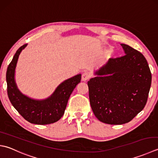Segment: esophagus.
<instances>
[{
	"instance_id": "esophagus-1",
	"label": "esophagus",
	"mask_w": 158,
	"mask_h": 158,
	"mask_svg": "<svg viewBox=\"0 0 158 158\" xmlns=\"http://www.w3.org/2000/svg\"><path fill=\"white\" fill-rule=\"evenodd\" d=\"M89 78H90V75H89V74L88 72H84L81 75V79L82 81H85L88 80Z\"/></svg>"
}]
</instances>
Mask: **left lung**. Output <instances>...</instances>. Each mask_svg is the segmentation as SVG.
Instances as JSON below:
<instances>
[{
  "mask_svg": "<svg viewBox=\"0 0 158 158\" xmlns=\"http://www.w3.org/2000/svg\"><path fill=\"white\" fill-rule=\"evenodd\" d=\"M124 56L110 58L88 81L95 116L110 125L128 123L144 109L151 84L149 64L140 52L121 44Z\"/></svg>",
  "mask_w": 158,
  "mask_h": 158,
  "instance_id": "obj_1",
  "label": "left lung"
}]
</instances>
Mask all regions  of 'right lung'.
I'll return each mask as SVG.
<instances>
[{"instance_id": "right-lung-1", "label": "right lung", "mask_w": 158, "mask_h": 158, "mask_svg": "<svg viewBox=\"0 0 158 158\" xmlns=\"http://www.w3.org/2000/svg\"><path fill=\"white\" fill-rule=\"evenodd\" d=\"M24 44L18 49L6 73L7 94L12 106L28 122L36 125H48L57 122L64 114L68 101L76 85L81 82V75L66 80L46 100L35 101L22 94L14 80L15 69L20 52L26 47Z\"/></svg>"}]
</instances>
